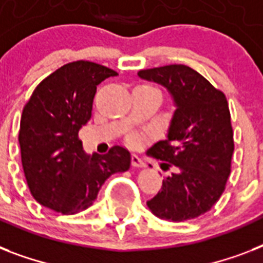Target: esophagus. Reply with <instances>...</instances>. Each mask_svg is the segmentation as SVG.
<instances>
[{"instance_id":"obj_1","label":"esophagus","mask_w":263,"mask_h":263,"mask_svg":"<svg viewBox=\"0 0 263 263\" xmlns=\"http://www.w3.org/2000/svg\"><path fill=\"white\" fill-rule=\"evenodd\" d=\"M131 160H132V165H134L135 168H144V166H146V162H144L140 157L136 156V154H132Z\"/></svg>"}]
</instances>
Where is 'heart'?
Masks as SVG:
<instances>
[{"instance_id": "heart-1", "label": "heart", "mask_w": 263, "mask_h": 263, "mask_svg": "<svg viewBox=\"0 0 263 263\" xmlns=\"http://www.w3.org/2000/svg\"><path fill=\"white\" fill-rule=\"evenodd\" d=\"M131 140H135V136H131Z\"/></svg>"}]
</instances>
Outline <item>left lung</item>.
<instances>
[{
    "instance_id": "left-lung-1",
    "label": "left lung",
    "mask_w": 263,
    "mask_h": 263,
    "mask_svg": "<svg viewBox=\"0 0 263 263\" xmlns=\"http://www.w3.org/2000/svg\"><path fill=\"white\" fill-rule=\"evenodd\" d=\"M140 79L160 84L175 111L164 140L148 148L172 173L147 202L154 216L181 222L209 212L231 173L233 131L228 101L192 68L181 64L144 69Z\"/></svg>"
}]
</instances>
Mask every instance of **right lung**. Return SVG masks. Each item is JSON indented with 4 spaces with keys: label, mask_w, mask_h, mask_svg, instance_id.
I'll return each instance as SVG.
<instances>
[{
    "label": "right lung",
    "mask_w": 263,
    "mask_h": 263,
    "mask_svg": "<svg viewBox=\"0 0 263 263\" xmlns=\"http://www.w3.org/2000/svg\"><path fill=\"white\" fill-rule=\"evenodd\" d=\"M116 75L90 61L69 63L42 80L23 109V169L31 194L45 208L63 214L83 212L111 175L131 166L127 148L87 154L78 138L91 119L97 86Z\"/></svg>",
    "instance_id": "1"
}]
</instances>
